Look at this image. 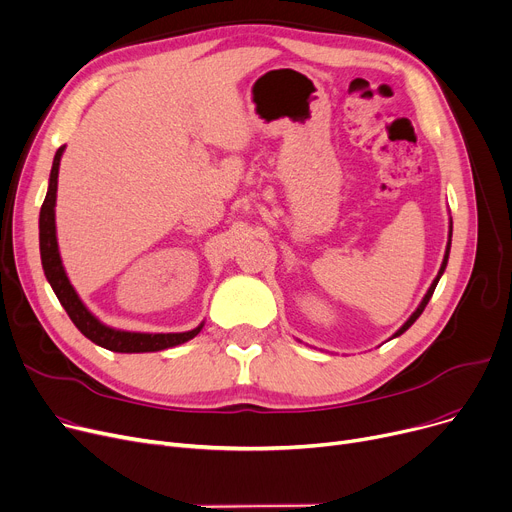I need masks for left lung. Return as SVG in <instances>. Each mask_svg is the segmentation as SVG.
<instances>
[{"label":"left lung","mask_w":512,"mask_h":512,"mask_svg":"<svg viewBox=\"0 0 512 512\" xmlns=\"http://www.w3.org/2000/svg\"><path fill=\"white\" fill-rule=\"evenodd\" d=\"M450 242H452V220H450V232H448V245H446V253H444V259H442V265H440V272H438V276H436V280L432 282V286H429V290L425 292V297H423V301L419 303V307L415 309V313L405 321V324H402V328L392 336V338H396V336H400V334H405L415 321H417V317L423 313V309H425V305L429 303V299H432V294H434V290H436V286H438V282H440V278H442V274H444V270H446V263H448V255H450Z\"/></svg>","instance_id":"1"}]
</instances>
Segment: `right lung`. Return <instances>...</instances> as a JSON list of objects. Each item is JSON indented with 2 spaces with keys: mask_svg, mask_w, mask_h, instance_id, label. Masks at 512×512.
Segmentation results:
<instances>
[{
  "mask_svg": "<svg viewBox=\"0 0 512 512\" xmlns=\"http://www.w3.org/2000/svg\"><path fill=\"white\" fill-rule=\"evenodd\" d=\"M66 145H62L53 157V166L49 174V188L45 201L41 205L39 213V249H41V263L47 282L51 284L53 292H56L58 301L66 309L72 324L83 332L91 342L97 346L107 348L114 353H155L164 351V348L178 346L182 342H188L195 338L203 324L195 330L178 332V334H143V332H124L114 330L110 326L101 324V321L85 307V303L78 299L74 286L70 284L66 270L62 265L60 249H58V236H56V193H58V172H60V159Z\"/></svg>",
  "mask_w": 512,
  "mask_h": 512,
  "instance_id": "1",
  "label": "right lung"
}]
</instances>
